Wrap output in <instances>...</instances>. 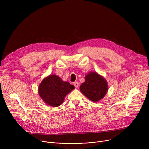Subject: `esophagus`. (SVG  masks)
<instances>
[{
    "mask_svg": "<svg viewBox=\"0 0 149 149\" xmlns=\"http://www.w3.org/2000/svg\"><path fill=\"white\" fill-rule=\"evenodd\" d=\"M73 84H74V86H75V88L78 87V83L77 82H73Z\"/></svg>",
    "mask_w": 149,
    "mask_h": 149,
    "instance_id": "1",
    "label": "esophagus"
}]
</instances>
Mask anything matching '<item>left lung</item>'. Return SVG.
<instances>
[{"mask_svg":"<svg viewBox=\"0 0 149 149\" xmlns=\"http://www.w3.org/2000/svg\"><path fill=\"white\" fill-rule=\"evenodd\" d=\"M79 89L88 99L97 102L107 93L108 84L102 76L97 72H91L86 76V81L81 85Z\"/></svg>","mask_w":149,"mask_h":149,"instance_id":"1","label":"left lung"}]
</instances>
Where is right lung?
Listing matches in <instances>:
<instances>
[{"label":"right lung","mask_w":149,"mask_h":149,"mask_svg":"<svg viewBox=\"0 0 149 149\" xmlns=\"http://www.w3.org/2000/svg\"><path fill=\"white\" fill-rule=\"evenodd\" d=\"M74 89V86L69 82L52 75L42 81L38 92L41 98L48 105L58 107L63 102L65 97Z\"/></svg>","instance_id":"add662e5"}]
</instances>
